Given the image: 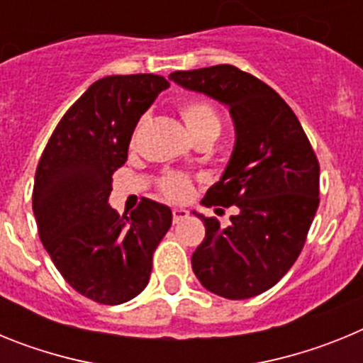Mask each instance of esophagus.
<instances>
[{
    "instance_id": "obj_1",
    "label": "esophagus",
    "mask_w": 363,
    "mask_h": 363,
    "mask_svg": "<svg viewBox=\"0 0 363 363\" xmlns=\"http://www.w3.org/2000/svg\"><path fill=\"white\" fill-rule=\"evenodd\" d=\"M187 216H189V213L185 209H172V221H174V223L184 221Z\"/></svg>"
}]
</instances>
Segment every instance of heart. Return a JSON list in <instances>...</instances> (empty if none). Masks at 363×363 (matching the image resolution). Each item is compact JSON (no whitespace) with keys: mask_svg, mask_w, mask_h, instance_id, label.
<instances>
[{"mask_svg":"<svg viewBox=\"0 0 363 363\" xmlns=\"http://www.w3.org/2000/svg\"><path fill=\"white\" fill-rule=\"evenodd\" d=\"M178 111L187 125L189 133L194 140L201 136H214L216 138L221 130V118L220 112L216 111L209 99L205 98H187L178 105ZM138 130H134L130 143L136 142ZM192 176L182 171H169L158 179V191L162 196L169 201H185L192 196Z\"/></svg>","mask_w":363,"mask_h":363,"instance_id":"1","label":"heart"}]
</instances>
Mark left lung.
I'll list each match as a JSON object with an SVG mask.
<instances>
[{
    "mask_svg": "<svg viewBox=\"0 0 363 363\" xmlns=\"http://www.w3.org/2000/svg\"><path fill=\"white\" fill-rule=\"evenodd\" d=\"M169 79L229 105L236 145L207 191V207H238L229 227L200 216L205 238L192 271L229 300L265 293L293 267L320 203V163L293 108L274 89L234 65L176 70ZM221 211V209H218Z\"/></svg>",
    "mask_w": 363,
    "mask_h": 363,
    "instance_id": "8db88e82",
    "label": "left lung"
}]
</instances>
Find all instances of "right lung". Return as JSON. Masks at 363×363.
<instances>
[{"instance_id":"right-lung-1","label":"right lung","mask_w":363,"mask_h":363,"mask_svg":"<svg viewBox=\"0 0 363 363\" xmlns=\"http://www.w3.org/2000/svg\"><path fill=\"white\" fill-rule=\"evenodd\" d=\"M167 86L158 74L98 79L63 114L38 163L32 209L41 243L67 284L104 306L145 289L171 229L165 205L143 198L120 218L107 203L138 120Z\"/></svg>"}]
</instances>
